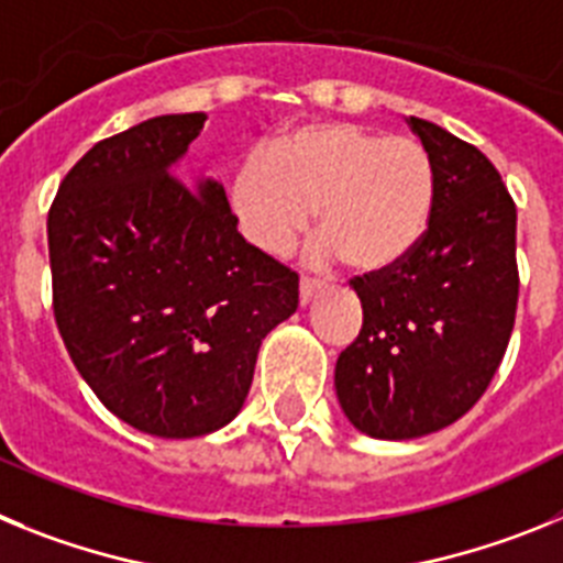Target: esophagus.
<instances>
[{"mask_svg": "<svg viewBox=\"0 0 563 563\" xmlns=\"http://www.w3.org/2000/svg\"><path fill=\"white\" fill-rule=\"evenodd\" d=\"M324 287V282L316 276H301V282H298V298H301V305H307L312 296H316L318 290Z\"/></svg>", "mask_w": 563, "mask_h": 563, "instance_id": "obj_1", "label": "esophagus"}]
</instances>
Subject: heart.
Here are the masks:
<instances>
[{
    "mask_svg": "<svg viewBox=\"0 0 563 563\" xmlns=\"http://www.w3.org/2000/svg\"><path fill=\"white\" fill-rule=\"evenodd\" d=\"M434 166L411 137H386L355 123H310L239 166L231 208L253 245L285 253L318 208L316 256L355 271L395 265L426 233Z\"/></svg>",
    "mask_w": 563,
    "mask_h": 563,
    "instance_id": "1",
    "label": "heart"
}]
</instances>
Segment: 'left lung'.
I'll return each instance as SVG.
<instances>
[{
	"label": "left lung",
	"instance_id": "obj_1",
	"mask_svg": "<svg viewBox=\"0 0 563 563\" xmlns=\"http://www.w3.org/2000/svg\"><path fill=\"white\" fill-rule=\"evenodd\" d=\"M434 166L429 228L402 258L350 282L363 327L338 355L343 415L377 440L434 434L494 380L519 305L516 202L485 154L409 118Z\"/></svg>",
	"mask_w": 563,
	"mask_h": 563
}]
</instances>
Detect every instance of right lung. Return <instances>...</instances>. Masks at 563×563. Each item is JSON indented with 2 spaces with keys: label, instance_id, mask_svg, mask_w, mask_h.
<instances>
[{
  "label": "right lung",
  "instance_id": "add662e5",
  "mask_svg": "<svg viewBox=\"0 0 563 563\" xmlns=\"http://www.w3.org/2000/svg\"><path fill=\"white\" fill-rule=\"evenodd\" d=\"M206 114H161L84 154L47 213L53 316L98 400L188 440L239 415L298 273L245 242L217 180L174 174Z\"/></svg>",
  "mask_w": 563,
  "mask_h": 563
}]
</instances>
